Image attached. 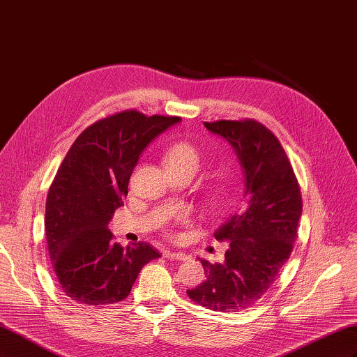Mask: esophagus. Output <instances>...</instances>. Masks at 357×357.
<instances>
[{
	"label": "esophagus",
	"instance_id": "esophagus-1",
	"mask_svg": "<svg viewBox=\"0 0 357 357\" xmlns=\"http://www.w3.org/2000/svg\"><path fill=\"white\" fill-rule=\"evenodd\" d=\"M164 257L167 259H177V261H186L188 255H185L183 252H171V250H165L164 252Z\"/></svg>",
	"mask_w": 357,
	"mask_h": 357
}]
</instances>
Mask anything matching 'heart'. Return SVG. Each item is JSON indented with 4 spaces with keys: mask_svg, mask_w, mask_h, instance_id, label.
Masks as SVG:
<instances>
[{
    "mask_svg": "<svg viewBox=\"0 0 357 357\" xmlns=\"http://www.w3.org/2000/svg\"><path fill=\"white\" fill-rule=\"evenodd\" d=\"M165 167L168 171H177V169H190L197 172L201 164V152L189 142H178L172 144L165 153L164 158ZM222 188H213L211 190V199L215 201L220 198ZM180 219L185 220L186 214L181 213Z\"/></svg>",
    "mask_w": 357,
    "mask_h": 357,
    "instance_id": "heart-1",
    "label": "heart"
}]
</instances>
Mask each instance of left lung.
Segmentation results:
<instances>
[{
  "instance_id": "obj_1",
  "label": "left lung",
  "mask_w": 357,
  "mask_h": 357,
  "mask_svg": "<svg viewBox=\"0 0 357 357\" xmlns=\"http://www.w3.org/2000/svg\"><path fill=\"white\" fill-rule=\"evenodd\" d=\"M204 126L234 149L244 198L214 234L229 245L225 261L213 265L199 257L205 280L188 295L214 311H241L261 299L287 262L302 215L301 190L282 144L264 125L220 121Z\"/></svg>"
}]
</instances>
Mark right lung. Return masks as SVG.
Segmentation results:
<instances>
[{
	"instance_id": "1",
	"label": "right lung",
	"mask_w": 357,
	"mask_h": 357,
	"mask_svg": "<svg viewBox=\"0 0 357 357\" xmlns=\"http://www.w3.org/2000/svg\"><path fill=\"white\" fill-rule=\"evenodd\" d=\"M180 117L123 112L77 137L46 201V240L59 286L73 301L109 305L125 299L142 268L159 252L146 243H113L109 223L146 147Z\"/></svg>"
}]
</instances>
